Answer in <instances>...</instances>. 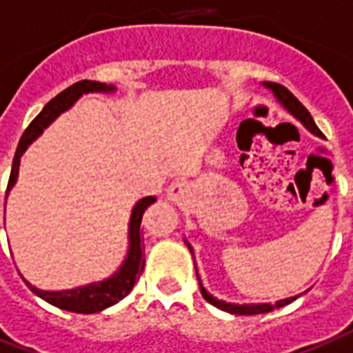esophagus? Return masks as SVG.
I'll list each match as a JSON object with an SVG mask.
<instances>
[{
  "label": "esophagus",
  "mask_w": 353,
  "mask_h": 353,
  "mask_svg": "<svg viewBox=\"0 0 353 353\" xmlns=\"http://www.w3.org/2000/svg\"><path fill=\"white\" fill-rule=\"evenodd\" d=\"M166 196H168V201L174 202V204H183L185 199L189 196V187H187L185 181H174V183L168 187Z\"/></svg>",
  "instance_id": "obj_1"
}]
</instances>
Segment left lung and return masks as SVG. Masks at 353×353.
<instances>
[{
	"mask_svg": "<svg viewBox=\"0 0 353 353\" xmlns=\"http://www.w3.org/2000/svg\"><path fill=\"white\" fill-rule=\"evenodd\" d=\"M263 85L268 88V90H271V93L275 95V99L279 101L281 105L285 107V110L287 112H290L292 117L296 118V120H300L302 124H304L305 130H310L312 134L317 135V137H323L321 130L315 125L314 118H312V114L307 112V108L300 103V101L290 93V91L285 88V85H281V83H275V82H263ZM185 245L189 246V250L193 252V248H191V245L185 241ZM196 270V268H194ZM196 279H199V287H201V294L204 296V300L208 302V304L216 305L218 310H223V312H228V314H235V315H256V314H268V312H271V310H275V307H283V305L290 304V302H294L298 296H290V298H285V300H279V302H275V304H231V302H225V300H218L216 296H212L210 292L206 290V288L202 287L201 283V277H199V273H196Z\"/></svg>",
	"mask_w": 353,
	"mask_h": 353,
	"instance_id": "8db88e82",
	"label": "left lung"
}]
</instances>
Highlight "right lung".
Masks as SVG:
<instances>
[{"label":"right lung","instance_id":"add662e5","mask_svg":"<svg viewBox=\"0 0 353 353\" xmlns=\"http://www.w3.org/2000/svg\"><path fill=\"white\" fill-rule=\"evenodd\" d=\"M112 91H117L114 85L93 82V80H82V82H76L70 88H66L65 91H61L55 99L49 101L38 117L32 120V124L26 128V132L22 134L21 141H19V147H17L13 159L11 176H9V183H7V194L17 183L21 157L24 154V151L30 147L34 139H38V135H41V132L57 117H61L65 110L72 107L83 93H112ZM154 201H157V196H145L141 201L135 202L132 216H130V229H128V239H130L128 254H125V260L122 262V265L110 277L97 281V283L70 288V290H41V288L30 285L24 277H22V281L26 283V287L30 288L36 296L46 300L48 304L55 305L59 310L74 312V314H97V312H103L110 305L118 304L122 298L132 292V288H134L139 275H141L143 268H145V258H143L145 246H143L139 228H141L143 212L147 210Z\"/></svg>","mask_w":353,"mask_h":353}]
</instances>
